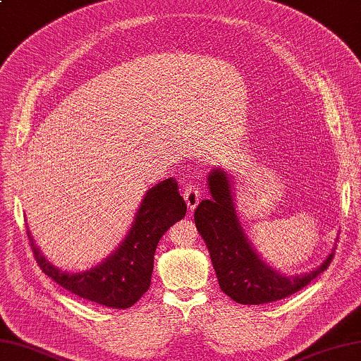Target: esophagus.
<instances>
[{
  "instance_id": "esophagus-1",
  "label": "esophagus",
  "mask_w": 361,
  "mask_h": 361,
  "mask_svg": "<svg viewBox=\"0 0 361 361\" xmlns=\"http://www.w3.org/2000/svg\"><path fill=\"white\" fill-rule=\"evenodd\" d=\"M183 197H185L188 208L194 209L200 202V190L192 183H189V185H185V188H183Z\"/></svg>"
}]
</instances>
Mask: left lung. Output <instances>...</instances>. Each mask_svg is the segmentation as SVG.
<instances>
[{"instance_id":"1","label":"left lung","mask_w":361,"mask_h":361,"mask_svg":"<svg viewBox=\"0 0 361 361\" xmlns=\"http://www.w3.org/2000/svg\"><path fill=\"white\" fill-rule=\"evenodd\" d=\"M213 199L202 200L195 208L194 219L202 238L208 245L211 261L222 291L238 303L261 305L281 300L305 288L322 274L335 253L316 271L298 277H285L259 259L241 230L230 195L227 175L213 171L208 176Z\"/></svg>"}]
</instances>
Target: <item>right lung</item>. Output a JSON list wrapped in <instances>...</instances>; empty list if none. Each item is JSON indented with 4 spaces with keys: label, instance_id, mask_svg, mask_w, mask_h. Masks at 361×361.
Here are the masks:
<instances>
[{
    "label": "right lung",
    "instance_id": "right-lung-1",
    "mask_svg": "<svg viewBox=\"0 0 361 361\" xmlns=\"http://www.w3.org/2000/svg\"><path fill=\"white\" fill-rule=\"evenodd\" d=\"M188 209L175 178L158 183L145 194L128 236L100 266L82 274H67L40 255L27 231L35 263L56 283L80 298L111 308H130L148 291L154 250L161 236L185 217Z\"/></svg>",
    "mask_w": 361,
    "mask_h": 361
}]
</instances>
